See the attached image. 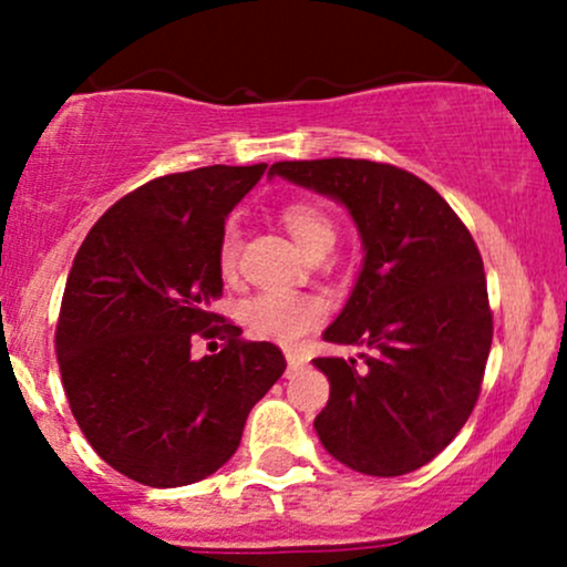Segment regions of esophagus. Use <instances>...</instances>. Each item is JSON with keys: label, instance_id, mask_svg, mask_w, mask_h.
I'll use <instances>...</instances> for the list:
<instances>
[{"label": "esophagus", "instance_id": "esophagus-1", "mask_svg": "<svg viewBox=\"0 0 567 567\" xmlns=\"http://www.w3.org/2000/svg\"><path fill=\"white\" fill-rule=\"evenodd\" d=\"M285 357H288V368L290 370H298V368H303V357L301 354H296V351H288V354H285Z\"/></svg>", "mask_w": 567, "mask_h": 567}]
</instances>
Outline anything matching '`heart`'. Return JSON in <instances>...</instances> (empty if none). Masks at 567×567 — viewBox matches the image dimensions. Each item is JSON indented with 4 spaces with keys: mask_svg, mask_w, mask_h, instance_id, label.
I'll use <instances>...</instances> for the list:
<instances>
[{
    "mask_svg": "<svg viewBox=\"0 0 567 567\" xmlns=\"http://www.w3.org/2000/svg\"><path fill=\"white\" fill-rule=\"evenodd\" d=\"M282 224L288 226L290 237L309 256L320 247H333L336 226L333 218L315 202H290L282 210ZM237 264V234L226 229L218 245V266L224 275H231ZM328 315V306L320 296L296 290H266L245 301L243 320L252 336L266 341L292 343L315 330Z\"/></svg>",
    "mask_w": 567,
    "mask_h": 567,
    "instance_id": "heart-1",
    "label": "heart"
}]
</instances>
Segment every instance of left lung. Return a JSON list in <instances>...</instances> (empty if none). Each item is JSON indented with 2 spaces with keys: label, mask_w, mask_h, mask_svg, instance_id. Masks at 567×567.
<instances>
[{
  "label": "left lung",
  "mask_w": 567,
  "mask_h": 567,
  "mask_svg": "<svg viewBox=\"0 0 567 567\" xmlns=\"http://www.w3.org/2000/svg\"><path fill=\"white\" fill-rule=\"evenodd\" d=\"M275 178L341 202L362 237V271L322 338L365 347V365L317 357L330 400L320 442L349 470L400 477L445 451L472 415L493 341L477 245L419 175L370 159L275 162Z\"/></svg>",
  "instance_id": "obj_1"
}]
</instances>
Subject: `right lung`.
Listing matches in <instances>:
<instances>
[{"label": "right lung", "instance_id": "add662e5", "mask_svg": "<svg viewBox=\"0 0 567 567\" xmlns=\"http://www.w3.org/2000/svg\"><path fill=\"white\" fill-rule=\"evenodd\" d=\"M264 171L210 165L148 181L76 250L55 330L63 389L93 451L135 483L181 487L218 472L288 368L275 343L245 341L210 311L224 292L226 216ZM197 337L225 349L194 361Z\"/></svg>", "mask_w": 567, "mask_h": 567}]
</instances>
